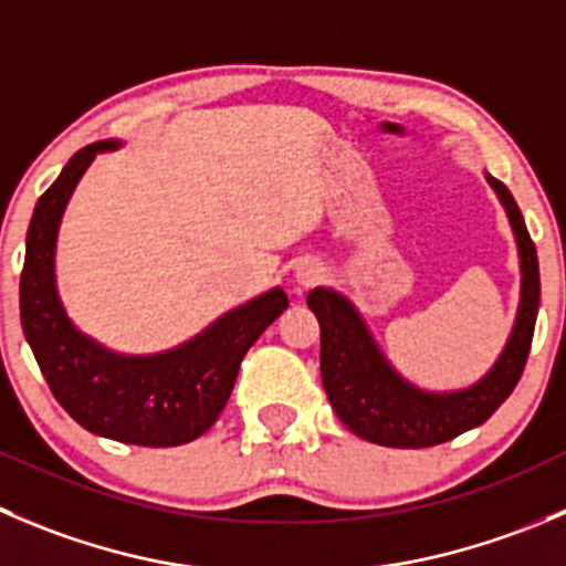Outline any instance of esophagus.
<instances>
[{
  "instance_id": "1",
  "label": "esophagus",
  "mask_w": 566,
  "mask_h": 566,
  "mask_svg": "<svg viewBox=\"0 0 566 566\" xmlns=\"http://www.w3.org/2000/svg\"><path fill=\"white\" fill-rule=\"evenodd\" d=\"M294 277H297L300 286H311L322 277V266L316 261H300L297 269H294Z\"/></svg>"
}]
</instances>
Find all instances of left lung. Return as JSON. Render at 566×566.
<instances>
[{"label":"left lung","instance_id":"1","mask_svg":"<svg viewBox=\"0 0 566 566\" xmlns=\"http://www.w3.org/2000/svg\"><path fill=\"white\" fill-rule=\"evenodd\" d=\"M486 182L497 193L516 241L520 305L505 347L475 384L448 391L411 384L386 358L353 300L327 286H316L308 294V308L316 314L322 331L319 369L327 400L338 419L360 439L408 450L433 448L455 439L464 430L486 422L514 391L525 369L539 311V261L509 188L489 171Z\"/></svg>","mask_w":566,"mask_h":566}]
</instances>
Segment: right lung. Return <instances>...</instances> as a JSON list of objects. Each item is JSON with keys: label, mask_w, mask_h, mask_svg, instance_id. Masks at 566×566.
<instances>
[{"label": "right lung", "mask_w": 566, "mask_h": 566, "mask_svg": "<svg viewBox=\"0 0 566 566\" xmlns=\"http://www.w3.org/2000/svg\"><path fill=\"white\" fill-rule=\"evenodd\" d=\"M118 147V138L83 147L38 199L21 272V327L52 395L74 422L125 444L177 448L217 422L239 378L241 358L289 308V297L280 286L269 289L188 342L149 355L116 353L80 331L57 292V233L91 160Z\"/></svg>", "instance_id": "add662e5"}]
</instances>
